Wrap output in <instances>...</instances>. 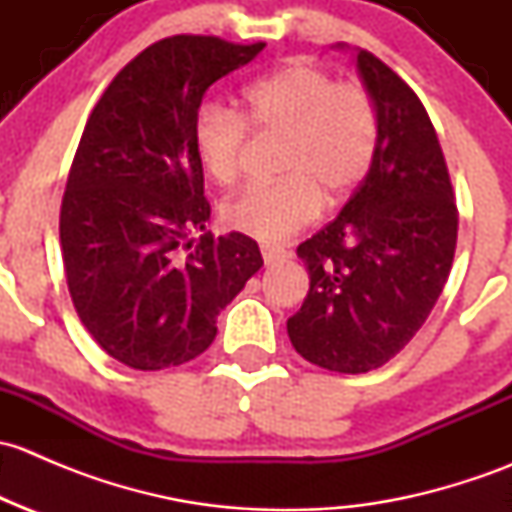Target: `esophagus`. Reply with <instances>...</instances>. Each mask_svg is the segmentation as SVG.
Wrapping results in <instances>:
<instances>
[{"label":"esophagus","instance_id":"34e87169","mask_svg":"<svg viewBox=\"0 0 512 512\" xmlns=\"http://www.w3.org/2000/svg\"><path fill=\"white\" fill-rule=\"evenodd\" d=\"M262 257H265L267 265H277V262H285L289 257V252L285 247H270V245H262Z\"/></svg>","mask_w":512,"mask_h":512}]
</instances>
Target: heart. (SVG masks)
<instances>
[{
	"mask_svg": "<svg viewBox=\"0 0 512 512\" xmlns=\"http://www.w3.org/2000/svg\"><path fill=\"white\" fill-rule=\"evenodd\" d=\"M257 133L282 136L277 183L250 185L225 200L223 223L260 242H280L312 223L329 203L364 180L376 151V111L356 84H337L327 71L287 64L242 91V116L203 106L193 123V148L205 173L235 183L247 143Z\"/></svg>",
	"mask_w": 512,
	"mask_h": 512,
	"instance_id": "1",
	"label": "heart"
}]
</instances>
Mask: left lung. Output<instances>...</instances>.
I'll return each mask as SVG.
<instances>
[{
    "instance_id": "1",
    "label": "left lung",
    "mask_w": 512,
    "mask_h": 512,
    "mask_svg": "<svg viewBox=\"0 0 512 512\" xmlns=\"http://www.w3.org/2000/svg\"><path fill=\"white\" fill-rule=\"evenodd\" d=\"M356 71L379 123L374 160L342 213L297 247L309 292L287 319L292 347L339 374L379 369L414 339L441 297L458 235L423 103L369 51L356 49Z\"/></svg>"
}]
</instances>
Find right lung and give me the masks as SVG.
Segmentation results:
<instances>
[{"label": "right lung", "mask_w": 512, "mask_h": 512, "mask_svg": "<svg viewBox=\"0 0 512 512\" xmlns=\"http://www.w3.org/2000/svg\"><path fill=\"white\" fill-rule=\"evenodd\" d=\"M262 49L218 36L156 41L118 71L86 123L61 203V255L84 327L131 369L203 354L218 314L262 267L242 232L189 240L210 220L195 116L205 91ZM183 241L194 247L185 256Z\"/></svg>", "instance_id": "obj_1"}]
</instances>
